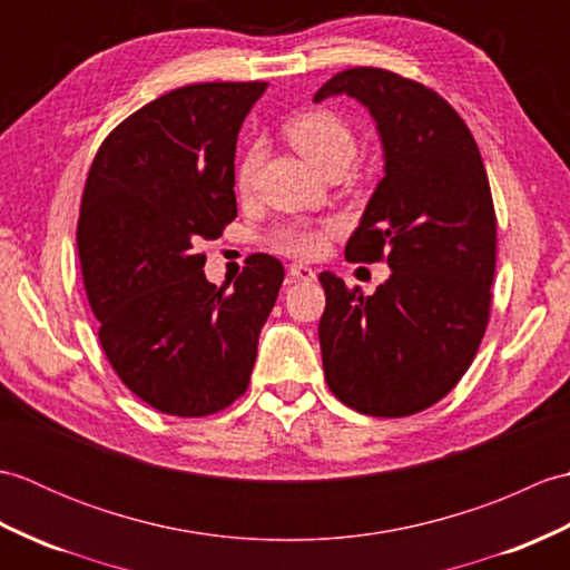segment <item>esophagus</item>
I'll return each mask as SVG.
<instances>
[{
	"label": "esophagus",
	"instance_id": "1",
	"mask_svg": "<svg viewBox=\"0 0 570 570\" xmlns=\"http://www.w3.org/2000/svg\"><path fill=\"white\" fill-rule=\"evenodd\" d=\"M288 274H292L294 278H298V282H313V278H316V272H313L311 266L298 264V262H294L292 266H288Z\"/></svg>",
	"mask_w": 570,
	"mask_h": 570
}]
</instances>
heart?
I'll return each mask as SVG.
<instances>
[{
  "instance_id": "heart-1",
  "label": "heart",
  "mask_w": 570,
  "mask_h": 570,
  "mask_svg": "<svg viewBox=\"0 0 570 570\" xmlns=\"http://www.w3.org/2000/svg\"><path fill=\"white\" fill-rule=\"evenodd\" d=\"M284 137L301 156H306L313 166L321 168L323 174L337 171V168L345 171L357 151L353 127L341 115L325 110V107H311V110L288 117L284 125ZM262 159V144H249L237 161V190L249 193L254 188ZM325 237H328V229L325 227L308 223H286L274 229L269 245L276 252L292 254V257H316L325 247Z\"/></svg>"
}]
</instances>
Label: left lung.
<instances>
[{
  "label": "left lung",
  "mask_w": 570,
  "mask_h": 570,
  "mask_svg": "<svg viewBox=\"0 0 570 570\" xmlns=\"http://www.w3.org/2000/svg\"><path fill=\"white\" fill-rule=\"evenodd\" d=\"M367 107L384 178L345 245L347 262L386 259L372 296L323 272L325 382L360 414L399 419L433 406L475 357L492 308L498 217L468 125L439 92L384 68H347L316 92Z\"/></svg>",
  "instance_id": "1"
}]
</instances>
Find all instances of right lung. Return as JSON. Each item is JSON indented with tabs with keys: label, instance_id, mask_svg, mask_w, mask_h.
<instances>
[{
	"label": "right lung",
	"instance_id": "add662e5",
	"mask_svg": "<svg viewBox=\"0 0 570 570\" xmlns=\"http://www.w3.org/2000/svg\"><path fill=\"white\" fill-rule=\"evenodd\" d=\"M266 82H196L119 122L95 154L78 217L85 294L117 377L168 416H210L247 392L284 266L249 254L227 288L203 239L237 217L235 144Z\"/></svg>",
	"mask_w": 570,
	"mask_h": 570
}]
</instances>
